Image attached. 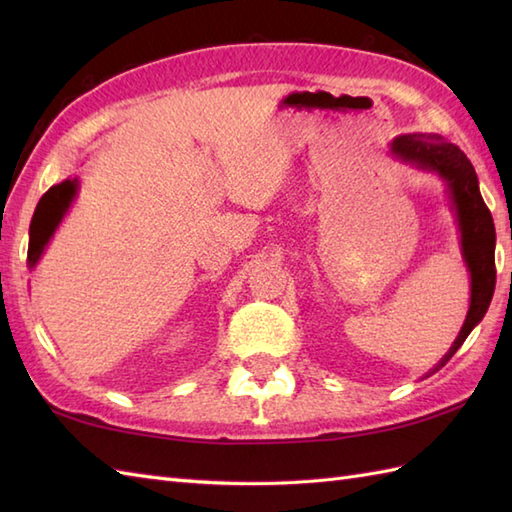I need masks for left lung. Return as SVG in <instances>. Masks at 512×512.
I'll list each match as a JSON object with an SVG mask.
<instances>
[{
    "mask_svg": "<svg viewBox=\"0 0 512 512\" xmlns=\"http://www.w3.org/2000/svg\"><path fill=\"white\" fill-rule=\"evenodd\" d=\"M394 154L413 162L422 169H433L449 182L451 198L458 211L462 231V253L471 270V308L466 314L462 332L455 339L449 354L442 358L438 369L460 350L477 323L482 321L495 292V224L493 215L482 200L477 176L471 160L460 147L447 143L438 134H407L394 140Z\"/></svg>",
    "mask_w": 512,
    "mask_h": 512,
    "instance_id": "8db88e82",
    "label": "left lung"
}]
</instances>
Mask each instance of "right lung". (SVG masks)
Masks as SVG:
<instances>
[{"label":"right lung","mask_w":512,"mask_h":512,"mask_svg":"<svg viewBox=\"0 0 512 512\" xmlns=\"http://www.w3.org/2000/svg\"><path fill=\"white\" fill-rule=\"evenodd\" d=\"M76 193L74 180H63L61 184H54L46 193L41 195L37 204V211L32 215L30 224V244H28V266L32 268L43 253V246L48 244L54 228L61 222V217L68 209Z\"/></svg>","instance_id":"obj_1"}]
</instances>
